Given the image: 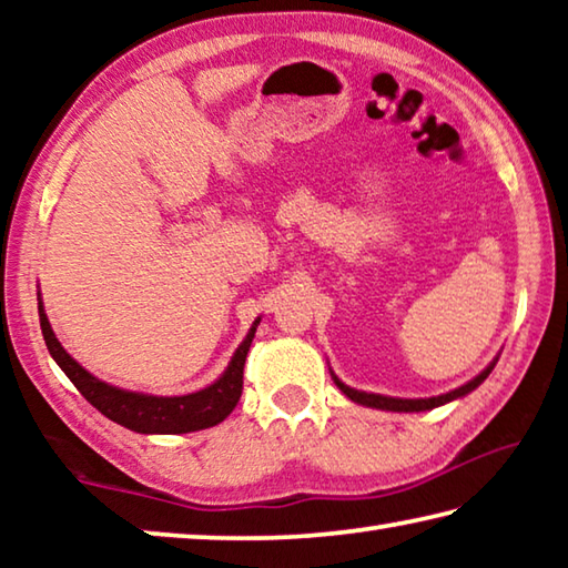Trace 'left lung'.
I'll list each match as a JSON object with an SVG mask.
<instances>
[{
  "label": "left lung",
  "instance_id": "8db88e82",
  "mask_svg": "<svg viewBox=\"0 0 568 568\" xmlns=\"http://www.w3.org/2000/svg\"><path fill=\"white\" fill-rule=\"evenodd\" d=\"M496 361H498V355L486 365L484 371L478 373L476 378H470L468 383H464V386H458V388L448 390V393H440V396H430V398H393V396H381V393H365V390L345 386V383L338 376H335L333 371H331V376H333L335 386L343 390V396H348L353 403H358V406L378 408V410H393V413H420V410H434L438 406H446V403H450V400H458V398L468 396L470 390H476L480 383L488 378V373L494 371Z\"/></svg>",
  "mask_w": 568,
  "mask_h": 568
}]
</instances>
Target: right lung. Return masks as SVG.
Here are the masks:
<instances>
[{
  "instance_id": "add662e5",
  "label": "right lung",
  "mask_w": 568,
  "mask_h": 568,
  "mask_svg": "<svg viewBox=\"0 0 568 568\" xmlns=\"http://www.w3.org/2000/svg\"><path fill=\"white\" fill-rule=\"evenodd\" d=\"M37 311H40V325L47 343V351L54 363L64 371V376L74 383V388L88 398L102 416L120 423V426L134 430V434H192V430H203L210 426L223 423L233 408L237 406L240 393H243V368L250 351V343L255 338L261 318H255L250 325L243 343L230 358L223 376L185 396H150V393L124 390L110 383L92 376L88 368H82L70 353L62 348L50 325V318L44 313L42 295L37 297Z\"/></svg>"
}]
</instances>
